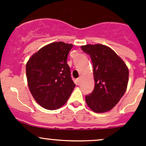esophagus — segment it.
<instances>
[{
	"label": "esophagus",
	"instance_id": "34e87169",
	"mask_svg": "<svg viewBox=\"0 0 146 146\" xmlns=\"http://www.w3.org/2000/svg\"><path fill=\"white\" fill-rule=\"evenodd\" d=\"M76 81H77V84H78V85H79V84L80 83V81H81V78L79 77L78 78H77V80H76Z\"/></svg>",
	"mask_w": 146,
	"mask_h": 146
}]
</instances>
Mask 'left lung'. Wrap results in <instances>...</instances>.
I'll return each instance as SVG.
<instances>
[{"label":"left lung","instance_id":"left-lung-1","mask_svg":"<svg viewBox=\"0 0 146 146\" xmlns=\"http://www.w3.org/2000/svg\"><path fill=\"white\" fill-rule=\"evenodd\" d=\"M93 65L95 88L85 96L93 111L111 110L124 95L129 81V69L123 60L110 47L100 44L82 46Z\"/></svg>","mask_w":146,"mask_h":146}]
</instances>
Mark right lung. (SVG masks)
<instances>
[{
  "instance_id": "add662e5",
  "label": "right lung",
  "mask_w": 146,
  "mask_h": 146,
  "mask_svg": "<svg viewBox=\"0 0 146 146\" xmlns=\"http://www.w3.org/2000/svg\"><path fill=\"white\" fill-rule=\"evenodd\" d=\"M73 44L54 42L32 56L26 65L29 90L36 102L49 110L63 106L76 85L70 77L68 54Z\"/></svg>"
}]
</instances>
